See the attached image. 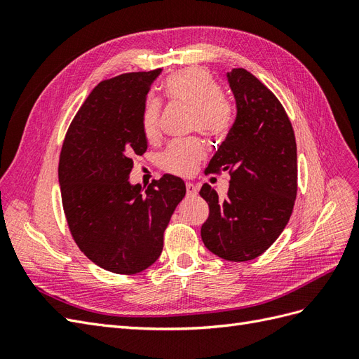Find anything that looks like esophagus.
Wrapping results in <instances>:
<instances>
[{
  "instance_id": "1",
  "label": "esophagus",
  "mask_w": 359,
  "mask_h": 359,
  "mask_svg": "<svg viewBox=\"0 0 359 359\" xmlns=\"http://www.w3.org/2000/svg\"><path fill=\"white\" fill-rule=\"evenodd\" d=\"M186 190H187V196H194L198 193V187L191 182H186Z\"/></svg>"
}]
</instances>
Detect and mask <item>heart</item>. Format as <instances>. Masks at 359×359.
I'll list each match as a JSON object with an SVG mask.
<instances>
[{"label": "heart", "mask_w": 359, "mask_h": 359, "mask_svg": "<svg viewBox=\"0 0 359 359\" xmlns=\"http://www.w3.org/2000/svg\"><path fill=\"white\" fill-rule=\"evenodd\" d=\"M165 91L172 102L189 106L194 111L193 130L212 139L224 137L233 124V106L222 95V86L205 69L190 67L170 74ZM142 130L149 142L161 135V106L156 99L147 102L142 115ZM205 158V148L199 140L172 144L160 157V165L173 175L190 177Z\"/></svg>", "instance_id": "heart-1"}]
</instances>
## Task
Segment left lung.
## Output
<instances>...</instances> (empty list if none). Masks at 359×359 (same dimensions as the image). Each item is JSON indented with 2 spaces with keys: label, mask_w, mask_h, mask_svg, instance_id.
Instances as JSON below:
<instances>
[{
  "label": "left lung",
  "mask_w": 359,
  "mask_h": 359,
  "mask_svg": "<svg viewBox=\"0 0 359 359\" xmlns=\"http://www.w3.org/2000/svg\"><path fill=\"white\" fill-rule=\"evenodd\" d=\"M227 81L236 102V118L206 172H229L227 198L210 184L201 196L210 215L202 224L205 247L231 262L265 253L286 227L298 189L297 142L290 119L277 97L245 69Z\"/></svg>",
  "instance_id": "1"
}]
</instances>
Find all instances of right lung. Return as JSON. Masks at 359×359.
Here are the masks:
<instances>
[{
  "instance_id": "right-lung-1",
  "label": "right lung",
  "mask_w": 359,
  "mask_h": 359,
  "mask_svg": "<svg viewBox=\"0 0 359 359\" xmlns=\"http://www.w3.org/2000/svg\"><path fill=\"white\" fill-rule=\"evenodd\" d=\"M161 69L102 81L73 118L61 148L58 180L74 243L115 274H137L163 250V233L186 184L166 173L142 187L128 182L133 157L147 151L142 115Z\"/></svg>"
}]
</instances>
